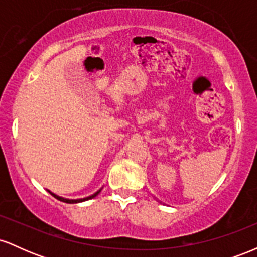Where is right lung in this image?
Here are the masks:
<instances>
[{"label": "right lung", "instance_id": "add662e5", "mask_svg": "<svg viewBox=\"0 0 257 257\" xmlns=\"http://www.w3.org/2000/svg\"><path fill=\"white\" fill-rule=\"evenodd\" d=\"M100 191H101V190H99L98 192H95L94 194H91V196H89V197H85V198H82V199H66V198H63V197H59V196H57V194H54L53 192H51V191H48V192L51 193L52 196L54 197V198H57V199L60 200V202H64V203H81V202H84V200L91 199V198H94V197H95V196H98V194L100 193Z\"/></svg>", "mask_w": 257, "mask_h": 257}]
</instances>
